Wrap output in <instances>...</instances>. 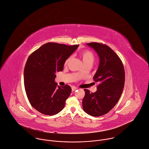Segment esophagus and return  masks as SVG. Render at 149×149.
Instances as JSON below:
<instances>
[{
	"mask_svg": "<svg viewBox=\"0 0 149 149\" xmlns=\"http://www.w3.org/2000/svg\"><path fill=\"white\" fill-rule=\"evenodd\" d=\"M78 88L77 87H72V91H76L77 89Z\"/></svg>",
	"mask_w": 149,
	"mask_h": 149,
	"instance_id": "1",
	"label": "esophagus"
}]
</instances>
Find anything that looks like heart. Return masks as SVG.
<instances>
[{
  "label": "heart",
  "instance_id": "b5f03b06",
  "mask_svg": "<svg viewBox=\"0 0 149 149\" xmlns=\"http://www.w3.org/2000/svg\"><path fill=\"white\" fill-rule=\"evenodd\" d=\"M81 56L83 59V61L84 62V63L87 64L89 63H93L94 59H95V56L94 54L90 51L89 50H85L83 52H81ZM72 56L68 57L65 61V65H66L68 64V63L69 62V61L71 60L72 59Z\"/></svg>",
  "mask_w": 149,
  "mask_h": 149
}]
</instances>
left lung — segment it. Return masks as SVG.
I'll return each instance as SVG.
<instances>
[{
    "instance_id": "left-lung-1",
    "label": "left lung",
    "mask_w": 149,
    "mask_h": 149,
    "mask_svg": "<svg viewBox=\"0 0 149 149\" xmlns=\"http://www.w3.org/2000/svg\"><path fill=\"white\" fill-rule=\"evenodd\" d=\"M87 45L94 48L100 58V65L93 77L99 84L95 93L84 90L83 108L91 116H100L107 113L118 102L125 84V70L119 57L107 45L98 42Z\"/></svg>"
}]
</instances>
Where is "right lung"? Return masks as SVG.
<instances>
[{
    "mask_svg": "<svg viewBox=\"0 0 149 149\" xmlns=\"http://www.w3.org/2000/svg\"><path fill=\"white\" fill-rule=\"evenodd\" d=\"M78 47L48 42L29 56L24 70L25 90L32 107L42 114L54 115L64 108L72 88L68 84L58 86L55 73L63 70L65 60Z\"/></svg>",
    "mask_w": 149,
    "mask_h": 149,
    "instance_id": "1",
    "label": "right lung"
}]
</instances>
